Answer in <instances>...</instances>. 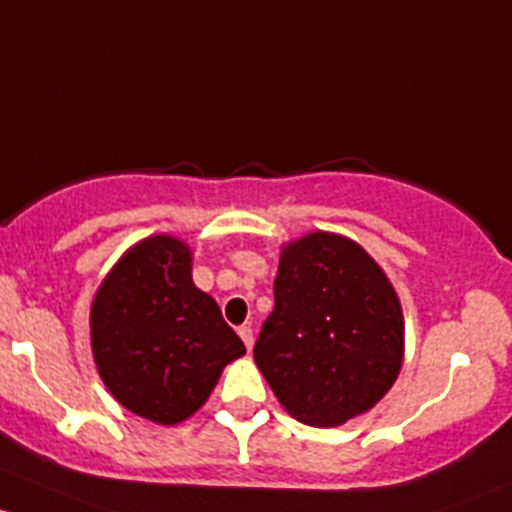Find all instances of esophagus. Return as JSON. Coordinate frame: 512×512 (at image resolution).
<instances>
[{"label":"esophagus","instance_id":"obj_1","mask_svg":"<svg viewBox=\"0 0 512 512\" xmlns=\"http://www.w3.org/2000/svg\"><path fill=\"white\" fill-rule=\"evenodd\" d=\"M239 337H241V340H244L246 350H251V347H254V330H251L249 325H241V328H239Z\"/></svg>","mask_w":512,"mask_h":512}]
</instances>
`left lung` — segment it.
I'll list each match as a JSON object with an SVG mask.
<instances>
[{"instance_id":"left-lung-1","label":"left lung","mask_w":512,"mask_h":512,"mask_svg":"<svg viewBox=\"0 0 512 512\" xmlns=\"http://www.w3.org/2000/svg\"><path fill=\"white\" fill-rule=\"evenodd\" d=\"M273 298L254 360L288 414L337 426L389 392L404 355L402 305L365 249L325 231L293 241Z\"/></svg>"}]
</instances>
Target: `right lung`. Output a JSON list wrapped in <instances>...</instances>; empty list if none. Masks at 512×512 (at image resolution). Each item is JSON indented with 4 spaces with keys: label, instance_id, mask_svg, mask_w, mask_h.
Masks as SVG:
<instances>
[{
    "label": "right lung",
    "instance_id": "right-lung-1",
    "mask_svg": "<svg viewBox=\"0 0 512 512\" xmlns=\"http://www.w3.org/2000/svg\"><path fill=\"white\" fill-rule=\"evenodd\" d=\"M91 340L110 394L165 426L197 412L221 370L246 352L217 300L192 283V256L172 236L120 258L93 300Z\"/></svg>",
    "mask_w": 512,
    "mask_h": 512
}]
</instances>
